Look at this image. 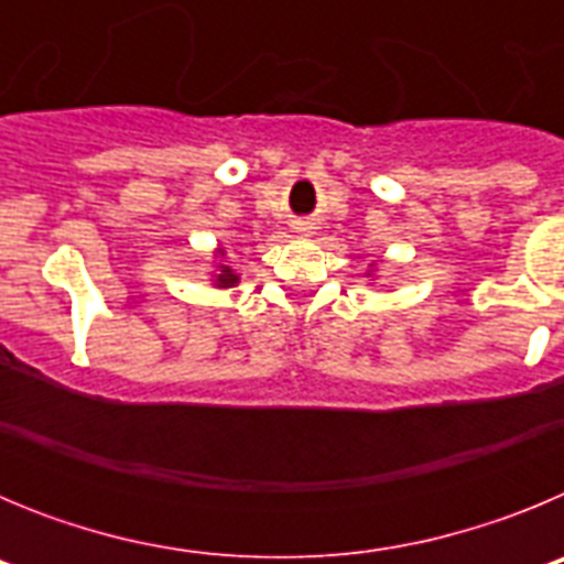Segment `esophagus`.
<instances>
[{"instance_id": "34e87169", "label": "esophagus", "mask_w": 564, "mask_h": 564, "mask_svg": "<svg viewBox=\"0 0 564 564\" xmlns=\"http://www.w3.org/2000/svg\"><path fill=\"white\" fill-rule=\"evenodd\" d=\"M305 226H307V223H299V228H302V231H307V228H305Z\"/></svg>"}]
</instances>
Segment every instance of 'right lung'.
Masks as SVG:
<instances>
[{
  "instance_id": "add662e5",
  "label": "right lung",
  "mask_w": 564,
  "mask_h": 564,
  "mask_svg": "<svg viewBox=\"0 0 564 564\" xmlns=\"http://www.w3.org/2000/svg\"><path fill=\"white\" fill-rule=\"evenodd\" d=\"M214 282H217L220 288H231V285H237L239 276L228 265H220V273H217V279H214Z\"/></svg>"
}]
</instances>
